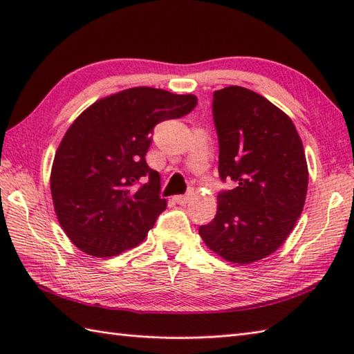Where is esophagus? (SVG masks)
Here are the masks:
<instances>
[{"mask_svg": "<svg viewBox=\"0 0 354 354\" xmlns=\"http://www.w3.org/2000/svg\"><path fill=\"white\" fill-rule=\"evenodd\" d=\"M173 201H175L179 205H185L187 202L190 201V193L189 194H178V196L173 198Z\"/></svg>", "mask_w": 354, "mask_h": 354, "instance_id": "1", "label": "esophagus"}]
</instances>
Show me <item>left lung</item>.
I'll return each instance as SVG.
<instances>
[{
	"instance_id": "8db88e82",
	"label": "left lung",
	"mask_w": 354,
	"mask_h": 354,
	"mask_svg": "<svg viewBox=\"0 0 354 354\" xmlns=\"http://www.w3.org/2000/svg\"><path fill=\"white\" fill-rule=\"evenodd\" d=\"M219 176L234 189L217 194V213L199 234L222 259L248 265L280 248L303 212L309 170L292 120L242 86L213 94Z\"/></svg>"
}]
</instances>
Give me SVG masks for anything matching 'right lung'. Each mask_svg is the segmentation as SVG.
<instances>
[{
    "label": "right lung",
    "instance_id": "right-lung-1",
    "mask_svg": "<svg viewBox=\"0 0 354 354\" xmlns=\"http://www.w3.org/2000/svg\"><path fill=\"white\" fill-rule=\"evenodd\" d=\"M196 95L138 86L97 100L74 120L51 167L57 221L80 251L111 257L140 245L167 201L146 153L153 127L181 118ZM142 177L146 185H138Z\"/></svg>",
    "mask_w": 354,
    "mask_h": 354
}]
</instances>
